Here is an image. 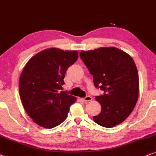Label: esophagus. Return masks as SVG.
I'll return each instance as SVG.
<instances>
[{
  "label": "esophagus",
  "instance_id": "esophagus-1",
  "mask_svg": "<svg viewBox=\"0 0 156 156\" xmlns=\"http://www.w3.org/2000/svg\"><path fill=\"white\" fill-rule=\"evenodd\" d=\"M82 99H83V101H85V102H88V101H92V100H93L92 97L89 96V95H88V96H86Z\"/></svg>",
  "mask_w": 156,
  "mask_h": 156
}]
</instances>
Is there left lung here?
<instances>
[{"mask_svg":"<svg viewBox=\"0 0 156 156\" xmlns=\"http://www.w3.org/2000/svg\"><path fill=\"white\" fill-rule=\"evenodd\" d=\"M80 58L91 74L95 86L104 91L95 100L101 112L93 119L98 125L112 128L123 122L136 106L139 78L130 55L115 47L82 51Z\"/></svg>","mask_w":156,"mask_h":156,"instance_id":"1","label":"left lung"}]
</instances>
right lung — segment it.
Masks as SVG:
<instances>
[{"mask_svg": "<svg viewBox=\"0 0 156 156\" xmlns=\"http://www.w3.org/2000/svg\"><path fill=\"white\" fill-rule=\"evenodd\" d=\"M78 58V51L52 48L39 52L25 66L19 79L20 98L38 125L53 128L66 119L76 98L61 90L66 70Z\"/></svg>", "mask_w": 156, "mask_h": 156, "instance_id": "add662e5", "label": "right lung"}]
</instances>
